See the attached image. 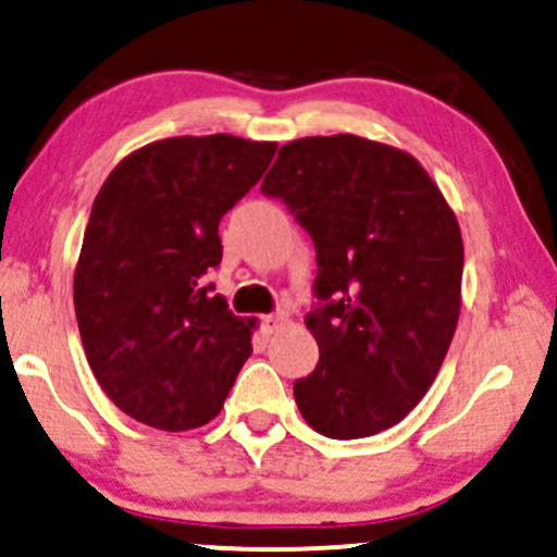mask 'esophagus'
<instances>
[{"label": "esophagus", "mask_w": 557, "mask_h": 557, "mask_svg": "<svg viewBox=\"0 0 557 557\" xmlns=\"http://www.w3.org/2000/svg\"><path fill=\"white\" fill-rule=\"evenodd\" d=\"M283 324H285L283 311H277V314H270V317L261 319V327H264V332H270V335H272V332H277L280 327H283Z\"/></svg>", "instance_id": "obj_1"}]
</instances>
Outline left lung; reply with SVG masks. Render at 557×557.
<instances>
[{
    "label": "left lung",
    "mask_w": 557,
    "mask_h": 557,
    "mask_svg": "<svg viewBox=\"0 0 557 557\" xmlns=\"http://www.w3.org/2000/svg\"><path fill=\"white\" fill-rule=\"evenodd\" d=\"M261 190L317 246L322 304L306 327L319 363L293 385L300 417L332 440L389 430L424 398L456 335V212L411 154L350 133L285 144Z\"/></svg>",
    "instance_id": "8db88e82"
}]
</instances>
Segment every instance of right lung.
I'll return each instance as SVG.
<instances>
[{"label":"right lung","mask_w":557,"mask_h":557,"mask_svg":"<svg viewBox=\"0 0 557 557\" xmlns=\"http://www.w3.org/2000/svg\"><path fill=\"white\" fill-rule=\"evenodd\" d=\"M277 144L227 133L154 140L110 172L91 216L73 300L83 350L110 400L131 419L185 432L220 413L251 356L253 319L212 296L220 220Z\"/></svg>","instance_id":"add662e5"}]
</instances>
